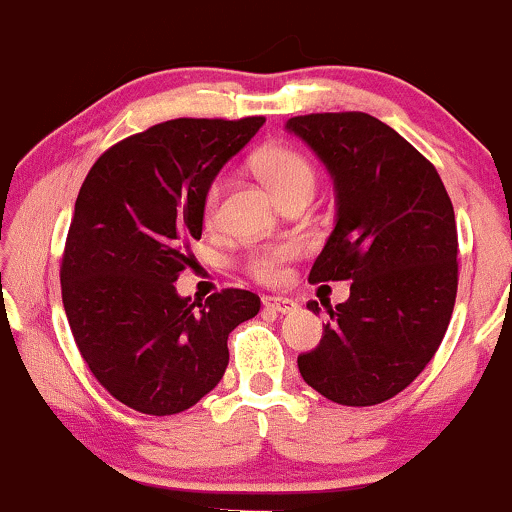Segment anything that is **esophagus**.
<instances>
[{"label":"esophagus","instance_id":"obj_1","mask_svg":"<svg viewBox=\"0 0 512 512\" xmlns=\"http://www.w3.org/2000/svg\"><path fill=\"white\" fill-rule=\"evenodd\" d=\"M262 303L267 310H274V313H281V315L291 313V310L296 308V303H293L291 298H281V296H267L262 298Z\"/></svg>","mask_w":512,"mask_h":512}]
</instances>
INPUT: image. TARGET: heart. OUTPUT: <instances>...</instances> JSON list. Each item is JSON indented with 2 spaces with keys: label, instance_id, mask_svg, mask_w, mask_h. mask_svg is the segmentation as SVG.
Segmentation results:
<instances>
[{
  "label": "heart",
  "instance_id": "b5f03b06",
  "mask_svg": "<svg viewBox=\"0 0 512 512\" xmlns=\"http://www.w3.org/2000/svg\"><path fill=\"white\" fill-rule=\"evenodd\" d=\"M252 168L264 180V185L274 192L281 202L296 197V195H313L315 192V168L313 163L305 158L301 151L293 146L274 144L264 146L252 156ZM221 204V182L214 180L204 192L202 214L204 221L214 223L219 216ZM298 255V245L279 243V245H264L250 252L248 272L262 284H279L286 274V262H291Z\"/></svg>",
  "mask_w": 512,
  "mask_h": 512
}]
</instances>
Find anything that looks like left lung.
Wrapping results in <instances>:
<instances>
[{"label":"left lung","mask_w":512,"mask_h":512,"mask_svg":"<svg viewBox=\"0 0 512 512\" xmlns=\"http://www.w3.org/2000/svg\"><path fill=\"white\" fill-rule=\"evenodd\" d=\"M286 129L325 163L337 202L308 279L351 281L298 370L332 402L380 404L414 383L448 330L457 293L452 202L438 170L378 117L301 115ZM308 308L320 315L315 301Z\"/></svg>","instance_id":"obj_1"}]
</instances>
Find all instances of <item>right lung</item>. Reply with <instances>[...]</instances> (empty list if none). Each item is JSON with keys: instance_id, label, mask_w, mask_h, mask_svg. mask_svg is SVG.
Segmentation results:
<instances>
[{"instance_id": "right-lung-1", "label": "right lung", "mask_w": 512, "mask_h": 512, "mask_svg": "<svg viewBox=\"0 0 512 512\" xmlns=\"http://www.w3.org/2000/svg\"><path fill=\"white\" fill-rule=\"evenodd\" d=\"M264 125L180 120L110 146L88 170L62 257V303L96 380L142 414L185 411L219 385L228 334L260 313L243 289L190 303L173 281L192 267L202 202L219 170Z\"/></svg>"}]
</instances>
